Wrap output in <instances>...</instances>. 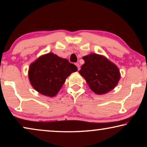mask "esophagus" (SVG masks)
<instances>
[{"instance_id": "34e87169", "label": "esophagus", "mask_w": 147, "mask_h": 147, "mask_svg": "<svg viewBox=\"0 0 147 147\" xmlns=\"http://www.w3.org/2000/svg\"><path fill=\"white\" fill-rule=\"evenodd\" d=\"M76 65L77 66V67H78V71H79V70L80 69V64L78 63H76Z\"/></svg>"}]
</instances>
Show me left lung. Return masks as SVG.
Segmentation results:
<instances>
[{
    "instance_id": "1",
    "label": "left lung",
    "mask_w": 147,
    "mask_h": 147,
    "mask_svg": "<svg viewBox=\"0 0 147 147\" xmlns=\"http://www.w3.org/2000/svg\"><path fill=\"white\" fill-rule=\"evenodd\" d=\"M85 63L79 71L92 91L106 94L117 85L120 75L118 68L103 56L92 53L84 56Z\"/></svg>"
}]
</instances>
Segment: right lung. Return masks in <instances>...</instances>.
Segmentation results:
<instances>
[{
  "instance_id": "obj_1",
  "label": "right lung",
  "mask_w": 147,
  "mask_h": 147,
  "mask_svg": "<svg viewBox=\"0 0 147 147\" xmlns=\"http://www.w3.org/2000/svg\"><path fill=\"white\" fill-rule=\"evenodd\" d=\"M77 70V67L67 59L49 53L31 64L29 78L35 90L43 95L53 97L61 89L67 76Z\"/></svg>"
}]
</instances>
